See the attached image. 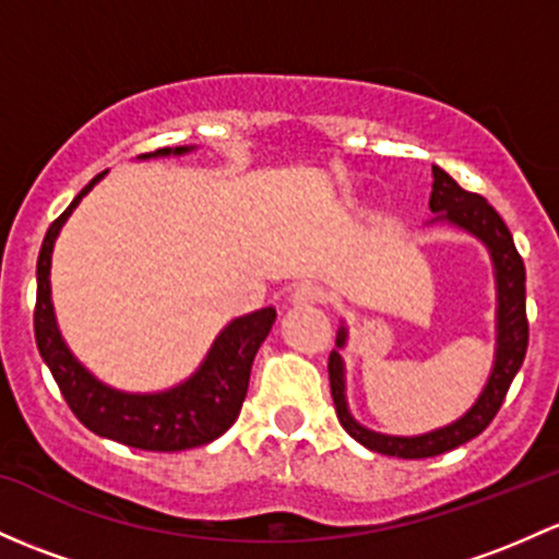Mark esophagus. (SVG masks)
Here are the masks:
<instances>
[{"label":"esophagus","instance_id":"34e87169","mask_svg":"<svg viewBox=\"0 0 559 559\" xmlns=\"http://www.w3.org/2000/svg\"><path fill=\"white\" fill-rule=\"evenodd\" d=\"M292 299H295L297 305H319V302H324V299H326V292H324V286L305 281V284H297V289H295V295H292Z\"/></svg>","mask_w":559,"mask_h":559}]
</instances>
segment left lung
Wrapping results in <instances>:
<instances>
[{
  "label": "left lung",
  "instance_id": "1",
  "mask_svg": "<svg viewBox=\"0 0 559 559\" xmlns=\"http://www.w3.org/2000/svg\"><path fill=\"white\" fill-rule=\"evenodd\" d=\"M428 205L437 214V219H444L450 225L477 235L481 243L490 249L498 281V350L496 367H492L490 380H487L477 404L461 420L450 423V426L439 428V431L423 433V437H385V433H374L369 428L358 426L350 418L348 404H345L343 361H340L337 350L329 354V385H332L334 409H337V418L343 423V428L356 442H361L364 448L396 457H433L461 448L468 439L479 437L496 418L498 409H501L509 385H512L514 374L520 372L522 361H525L527 334H531L525 313V262H522L512 233H509L501 214L477 192L463 190L439 166H433V190ZM343 345L345 329H340L337 348H343Z\"/></svg>",
  "mask_w": 559,
  "mask_h": 559
}]
</instances>
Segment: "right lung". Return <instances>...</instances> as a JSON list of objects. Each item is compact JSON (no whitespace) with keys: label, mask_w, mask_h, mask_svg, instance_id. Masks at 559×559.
I'll list each match as a JSON object with an SVG mask.
<instances>
[{"label":"right lung","mask_w":559,"mask_h":559,"mask_svg":"<svg viewBox=\"0 0 559 559\" xmlns=\"http://www.w3.org/2000/svg\"><path fill=\"white\" fill-rule=\"evenodd\" d=\"M185 152H190V146H176V150L163 146V150L141 157L185 155ZM104 174H98L96 179H91V185L82 187L72 205L45 233L37 260V305H34V337H37L39 356L50 367L52 380L61 388L69 409L78 415L82 426L91 428L98 437L152 452L201 448V444L222 437L238 418L246 391H249L251 364H254L257 350L273 326L275 308H262L257 313L243 316V319H235L216 337L214 348L209 350L201 369L187 383L176 385L171 391L141 396V393H122L98 383L78 358L69 354L67 343L56 326L50 302V254L67 216Z\"/></svg>","instance_id":"obj_1"}]
</instances>
